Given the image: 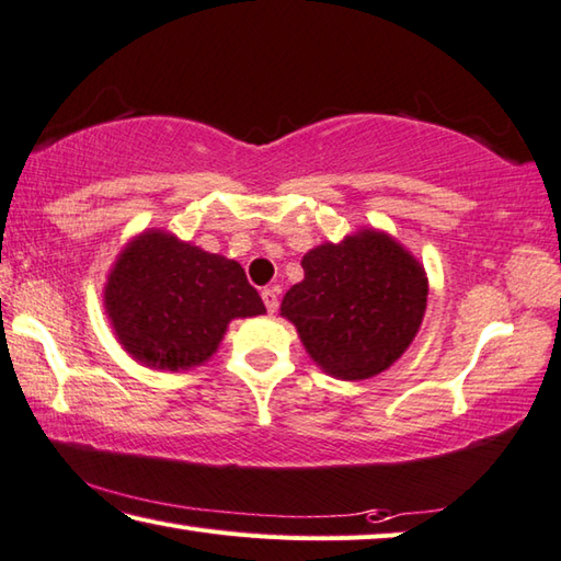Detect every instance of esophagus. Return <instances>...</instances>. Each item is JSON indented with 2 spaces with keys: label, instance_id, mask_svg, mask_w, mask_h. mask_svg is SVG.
<instances>
[{
  "label": "esophagus",
  "instance_id": "34e87169",
  "mask_svg": "<svg viewBox=\"0 0 561 561\" xmlns=\"http://www.w3.org/2000/svg\"><path fill=\"white\" fill-rule=\"evenodd\" d=\"M262 301H264V307H267V311H270V313H274V311H277V307H279V297H277V289H274V287H267V289H262Z\"/></svg>",
  "mask_w": 561,
  "mask_h": 561
}]
</instances>
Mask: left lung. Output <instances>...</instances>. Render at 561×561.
<instances>
[{
    "instance_id": "1",
    "label": "left lung",
    "mask_w": 561,
    "mask_h": 561,
    "mask_svg": "<svg viewBox=\"0 0 561 561\" xmlns=\"http://www.w3.org/2000/svg\"><path fill=\"white\" fill-rule=\"evenodd\" d=\"M304 282L282 316L304 348L341 380L373 378L410 348L426 309V274L400 242L375 230L304 254Z\"/></svg>"
}]
</instances>
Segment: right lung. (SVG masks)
I'll return each instance as SVG.
<instances>
[{
	"mask_svg": "<svg viewBox=\"0 0 561 561\" xmlns=\"http://www.w3.org/2000/svg\"><path fill=\"white\" fill-rule=\"evenodd\" d=\"M105 309L137 360L186 370L216 353L232 319L264 313V304L236 260L151 230L119 254Z\"/></svg>",
	"mask_w": 561,
	"mask_h": 561,
	"instance_id": "obj_1",
	"label": "right lung"
}]
</instances>
